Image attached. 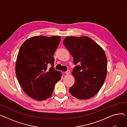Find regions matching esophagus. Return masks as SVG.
Instances as JSON below:
<instances>
[{
	"mask_svg": "<svg viewBox=\"0 0 127 127\" xmlns=\"http://www.w3.org/2000/svg\"><path fill=\"white\" fill-rule=\"evenodd\" d=\"M70 70H69V69H68L67 71H65V74H66V75H69V74H70Z\"/></svg>",
	"mask_w": 127,
	"mask_h": 127,
	"instance_id": "34e87169",
	"label": "esophagus"
}]
</instances>
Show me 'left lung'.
Returning a JSON list of instances; mask_svg holds the SVG:
<instances>
[{"label":"left lung","mask_w":127,"mask_h":127,"mask_svg":"<svg viewBox=\"0 0 127 127\" xmlns=\"http://www.w3.org/2000/svg\"><path fill=\"white\" fill-rule=\"evenodd\" d=\"M63 43L76 65L72 71L75 82L69 89L70 93L79 99L94 96L103 85L107 73L104 50L88 36H67Z\"/></svg>","instance_id":"left-lung-1"}]
</instances>
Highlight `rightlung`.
<instances>
[{
    "mask_svg": "<svg viewBox=\"0 0 127 127\" xmlns=\"http://www.w3.org/2000/svg\"><path fill=\"white\" fill-rule=\"evenodd\" d=\"M60 41L59 36H33L27 39L19 50L16 63L17 80L26 94L36 100L50 97L55 84L61 78V72L53 68V55Z\"/></svg>",
    "mask_w": 127,
    "mask_h": 127,
    "instance_id": "obj_1",
    "label": "right lung"
}]
</instances>
